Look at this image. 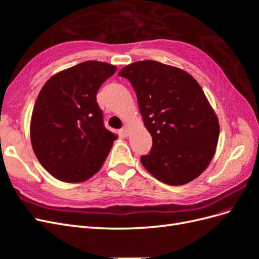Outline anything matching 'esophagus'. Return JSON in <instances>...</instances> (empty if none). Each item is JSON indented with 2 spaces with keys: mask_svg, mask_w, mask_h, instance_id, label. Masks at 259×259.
I'll list each match as a JSON object with an SVG mask.
<instances>
[{
  "mask_svg": "<svg viewBox=\"0 0 259 259\" xmlns=\"http://www.w3.org/2000/svg\"><path fill=\"white\" fill-rule=\"evenodd\" d=\"M121 133L124 136L128 135V126H127V125H124V126L121 128Z\"/></svg>",
  "mask_w": 259,
  "mask_h": 259,
  "instance_id": "1",
  "label": "esophagus"
}]
</instances>
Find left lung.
<instances>
[{
  "instance_id": "obj_1",
  "label": "left lung",
  "mask_w": 259,
  "mask_h": 259,
  "mask_svg": "<svg viewBox=\"0 0 259 259\" xmlns=\"http://www.w3.org/2000/svg\"><path fill=\"white\" fill-rule=\"evenodd\" d=\"M120 76L134 89L152 147L142 155L160 182L180 186L195 179L213 159L218 119L199 83L182 69L153 60L124 67Z\"/></svg>"
}]
</instances>
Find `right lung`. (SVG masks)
I'll use <instances>...</instances> for the list:
<instances>
[{
  "instance_id": "add662e5",
  "label": "right lung",
  "mask_w": 259,
  "mask_h": 259,
  "mask_svg": "<svg viewBox=\"0 0 259 259\" xmlns=\"http://www.w3.org/2000/svg\"><path fill=\"white\" fill-rule=\"evenodd\" d=\"M115 66L89 60L53 75L36 98L30 137L42 166L65 183L89 179L103 166L116 135L104 125L97 92Z\"/></svg>"
}]
</instances>
